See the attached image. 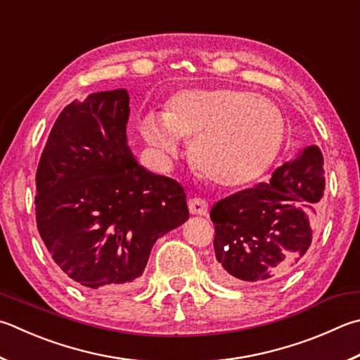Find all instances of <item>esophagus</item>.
Instances as JSON below:
<instances>
[{
    "label": "esophagus",
    "mask_w": 360,
    "mask_h": 360,
    "mask_svg": "<svg viewBox=\"0 0 360 360\" xmlns=\"http://www.w3.org/2000/svg\"><path fill=\"white\" fill-rule=\"evenodd\" d=\"M188 211L195 215H206L207 214V201L202 198H191L188 200Z\"/></svg>",
    "instance_id": "esophagus-1"
}]
</instances>
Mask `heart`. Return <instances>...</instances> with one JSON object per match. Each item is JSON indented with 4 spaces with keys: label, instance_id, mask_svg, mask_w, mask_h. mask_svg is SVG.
<instances>
[{
    "label": "heart",
    "instance_id": "heart-1",
    "mask_svg": "<svg viewBox=\"0 0 360 360\" xmlns=\"http://www.w3.org/2000/svg\"><path fill=\"white\" fill-rule=\"evenodd\" d=\"M141 135L163 159L191 140L200 172L225 187L250 184L276 162L286 136V121L276 103L252 91L188 89L168 102L165 116L148 115Z\"/></svg>",
    "mask_w": 360,
    "mask_h": 360
}]
</instances>
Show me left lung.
Masks as SVG:
<instances>
[{
	"instance_id": "8db88e82",
	"label": "left lung",
	"mask_w": 360,
	"mask_h": 360,
	"mask_svg": "<svg viewBox=\"0 0 360 360\" xmlns=\"http://www.w3.org/2000/svg\"><path fill=\"white\" fill-rule=\"evenodd\" d=\"M323 163L318 146H305L267 184L215 202V277L221 283H269L299 263L311 244L313 212L324 193Z\"/></svg>"
}]
</instances>
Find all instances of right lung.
Returning a JSON list of instances; mask_svg holds the SVG:
<instances>
[{
	"mask_svg": "<svg viewBox=\"0 0 360 360\" xmlns=\"http://www.w3.org/2000/svg\"><path fill=\"white\" fill-rule=\"evenodd\" d=\"M126 89L63 110L36 173V221L63 272L84 288L135 283L155 240L188 219L179 182L139 165L127 146Z\"/></svg>",
	"mask_w": 360,
	"mask_h": 360,
	"instance_id": "add662e5",
	"label": "right lung"
}]
</instances>
